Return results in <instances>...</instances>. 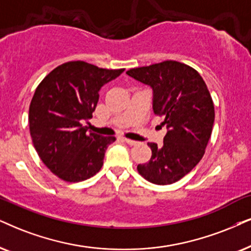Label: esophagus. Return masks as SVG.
<instances>
[{"instance_id":"34e87169","label":"esophagus","mask_w":251,"mask_h":251,"mask_svg":"<svg viewBox=\"0 0 251 251\" xmlns=\"http://www.w3.org/2000/svg\"><path fill=\"white\" fill-rule=\"evenodd\" d=\"M123 140L126 142V144H128V145H131V146H134V145H136L138 144V141H134V140H131V139H127V138H123Z\"/></svg>"}]
</instances>
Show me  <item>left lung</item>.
I'll use <instances>...</instances> for the list:
<instances>
[{
  "label": "left lung",
  "mask_w": 251,
  "mask_h": 251,
  "mask_svg": "<svg viewBox=\"0 0 251 251\" xmlns=\"http://www.w3.org/2000/svg\"><path fill=\"white\" fill-rule=\"evenodd\" d=\"M126 74L153 89V111L163 117V145L148 142L151 157L139 164V174L157 185L173 184L189 174L201 157L214 123L213 100L199 73L184 63L168 60Z\"/></svg>",
  "instance_id": "left-lung-1"
}]
</instances>
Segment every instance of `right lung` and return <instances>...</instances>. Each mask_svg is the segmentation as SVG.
<instances>
[{"label":"right lung","instance_id":"1","mask_svg":"<svg viewBox=\"0 0 251 251\" xmlns=\"http://www.w3.org/2000/svg\"><path fill=\"white\" fill-rule=\"evenodd\" d=\"M124 69H103L84 61L66 62L53 69L34 91L28 110L30 134L44 164L66 182L96 175L115 136L88 131L100 90Z\"/></svg>","mask_w":251,"mask_h":251}]
</instances>
